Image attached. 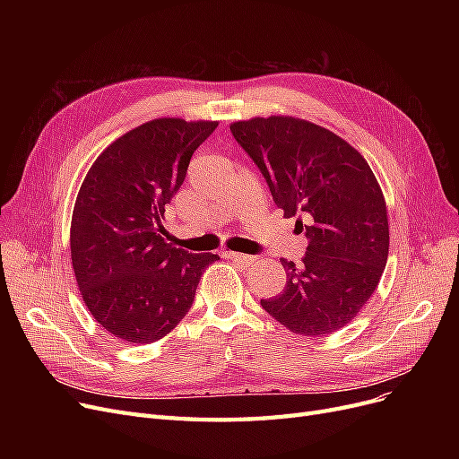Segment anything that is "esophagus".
I'll list each match as a JSON object with an SVG mask.
<instances>
[{"label": "esophagus", "instance_id": "obj_1", "mask_svg": "<svg viewBox=\"0 0 459 459\" xmlns=\"http://www.w3.org/2000/svg\"><path fill=\"white\" fill-rule=\"evenodd\" d=\"M223 256H225V258H230V260H234V262H239V264H246V266H249V264L255 262V256L244 255V253H234V251H225Z\"/></svg>", "mask_w": 459, "mask_h": 459}]
</instances>
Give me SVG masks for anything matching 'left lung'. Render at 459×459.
Wrapping results in <instances>:
<instances>
[{
  "label": "left lung",
  "instance_id": "8db88e82",
  "mask_svg": "<svg viewBox=\"0 0 459 459\" xmlns=\"http://www.w3.org/2000/svg\"><path fill=\"white\" fill-rule=\"evenodd\" d=\"M230 132L307 238L301 264L281 258L286 286L262 308L305 336L344 327L389 256L387 206L370 165L339 135L294 117L239 120Z\"/></svg>",
  "mask_w": 459,
  "mask_h": 459
}]
</instances>
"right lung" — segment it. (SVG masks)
Returning <instances> with one entry per match:
<instances>
[{"label": "right lung", "instance_id": "obj_1", "mask_svg": "<svg viewBox=\"0 0 459 459\" xmlns=\"http://www.w3.org/2000/svg\"><path fill=\"white\" fill-rule=\"evenodd\" d=\"M217 123L154 118L96 158L80 187L70 253L82 298L117 339L151 344L171 333L217 255L165 242V206Z\"/></svg>", "mask_w": 459, "mask_h": 459}]
</instances>
